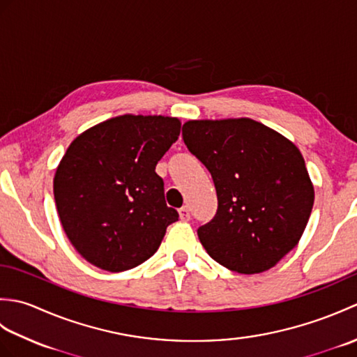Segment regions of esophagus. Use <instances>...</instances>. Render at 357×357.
<instances>
[{
	"mask_svg": "<svg viewBox=\"0 0 357 357\" xmlns=\"http://www.w3.org/2000/svg\"><path fill=\"white\" fill-rule=\"evenodd\" d=\"M179 218L183 219V221H188V219H190V208H188L187 206L181 207L179 208Z\"/></svg>",
	"mask_w": 357,
	"mask_h": 357,
	"instance_id": "obj_1",
	"label": "esophagus"
}]
</instances>
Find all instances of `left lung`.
<instances>
[{"instance_id":"obj_1","label":"left lung","mask_w":357,"mask_h":357,"mask_svg":"<svg viewBox=\"0 0 357 357\" xmlns=\"http://www.w3.org/2000/svg\"><path fill=\"white\" fill-rule=\"evenodd\" d=\"M183 139L216 187V215L198 229L206 252L242 275L275 267L298 245L314 202L299 149L250 118L187 121Z\"/></svg>"}]
</instances>
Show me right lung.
Listing matches in <instances>:
<instances>
[{"label": "right lung", "instance_id": "right-lung-1", "mask_svg": "<svg viewBox=\"0 0 357 357\" xmlns=\"http://www.w3.org/2000/svg\"><path fill=\"white\" fill-rule=\"evenodd\" d=\"M179 132L178 118L121 115L72 141L53 195L67 238L87 262L119 273L155 255L179 216L167 207L156 173Z\"/></svg>", "mask_w": 357, "mask_h": 357}]
</instances>
